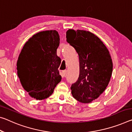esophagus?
I'll use <instances>...</instances> for the list:
<instances>
[{
	"mask_svg": "<svg viewBox=\"0 0 132 132\" xmlns=\"http://www.w3.org/2000/svg\"><path fill=\"white\" fill-rule=\"evenodd\" d=\"M66 72H67L66 70H63V71H62V75H63V76H66Z\"/></svg>",
	"mask_w": 132,
	"mask_h": 132,
	"instance_id": "34e87169",
	"label": "esophagus"
}]
</instances>
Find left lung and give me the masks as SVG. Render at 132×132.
Returning a JSON list of instances; mask_svg holds the SVG:
<instances>
[{
    "label": "left lung",
    "mask_w": 132,
    "mask_h": 132,
    "mask_svg": "<svg viewBox=\"0 0 132 132\" xmlns=\"http://www.w3.org/2000/svg\"><path fill=\"white\" fill-rule=\"evenodd\" d=\"M66 41L79 58V76L71 85L72 94L79 102L90 103L105 90L109 83L113 70L109 52L99 37L89 31L69 29Z\"/></svg>",
    "instance_id": "left-lung-1"
}]
</instances>
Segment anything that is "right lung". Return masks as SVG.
<instances>
[{
	"label": "right lung",
	"mask_w": 132,
	"mask_h": 132,
	"mask_svg": "<svg viewBox=\"0 0 132 132\" xmlns=\"http://www.w3.org/2000/svg\"><path fill=\"white\" fill-rule=\"evenodd\" d=\"M60 38L57 31H43L24 44L18 57L17 70L23 87L31 97H49L62 80L58 70L61 59L57 55Z\"/></svg>",
	"instance_id": "right-lung-1"
}]
</instances>
